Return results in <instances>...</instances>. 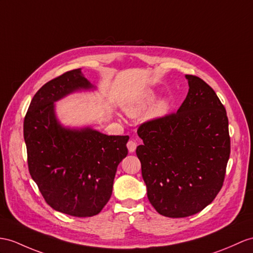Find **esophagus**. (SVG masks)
<instances>
[{
	"mask_svg": "<svg viewBox=\"0 0 253 253\" xmlns=\"http://www.w3.org/2000/svg\"><path fill=\"white\" fill-rule=\"evenodd\" d=\"M126 147H127V149H128V152L132 153V152H134L135 150H136L137 144L135 143L134 140H128L127 144H126Z\"/></svg>",
	"mask_w": 253,
	"mask_h": 253,
	"instance_id": "1",
	"label": "esophagus"
}]
</instances>
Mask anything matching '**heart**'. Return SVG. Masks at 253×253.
I'll use <instances>...</instances> for the list:
<instances>
[{
	"label": "heart",
	"instance_id": "heart-1",
	"mask_svg": "<svg viewBox=\"0 0 253 253\" xmlns=\"http://www.w3.org/2000/svg\"><path fill=\"white\" fill-rule=\"evenodd\" d=\"M156 97H157V94L155 91L146 90L144 92H141L138 96L133 98V100L126 102L125 104V106H123V109H125V112L127 115L136 116L149 106L150 104L156 100ZM169 103L168 100L163 98V100L158 101L155 105L149 109V112L147 113V118L148 119L162 118V117H164L169 113Z\"/></svg>",
	"mask_w": 253,
	"mask_h": 253
}]
</instances>
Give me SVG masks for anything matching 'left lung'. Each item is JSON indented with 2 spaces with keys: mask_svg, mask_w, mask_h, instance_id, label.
<instances>
[{
  "mask_svg": "<svg viewBox=\"0 0 253 253\" xmlns=\"http://www.w3.org/2000/svg\"><path fill=\"white\" fill-rule=\"evenodd\" d=\"M189 92L176 114L145 122L136 148L151 205L162 215L200 212L222 188L231 140L225 108L211 87L186 75Z\"/></svg>",
  "mask_w": 253,
  "mask_h": 253,
  "instance_id": "1",
  "label": "left lung"
}]
</instances>
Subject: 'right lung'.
<instances>
[{
  "instance_id": "right-lung-1",
  "label": "right lung",
  "mask_w": 253,
  "mask_h": 253,
  "mask_svg": "<svg viewBox=\"0 0 253 253\" xmlns=\"http://www.w3.org/2000/svg\"><path fill=\"white\" fill-rule=\"evenodd\" d=\"M82 69L64 73L36 92L23 122L29 171L47 204L74 217H92L107 204L128 136L91 126L67 127L54 103L74 92L94 90Z\"/></svg>"
}]
</instances>
